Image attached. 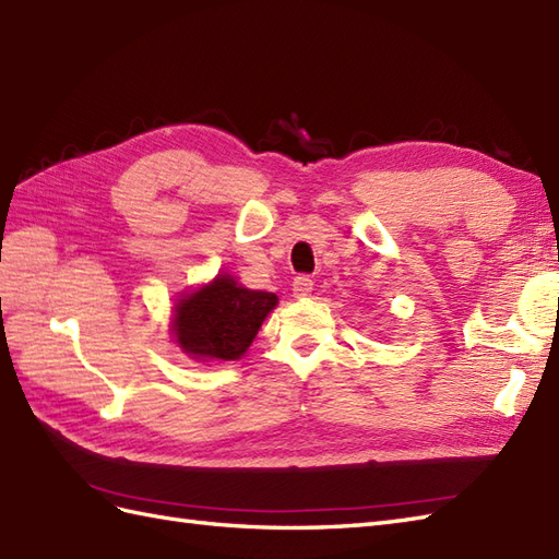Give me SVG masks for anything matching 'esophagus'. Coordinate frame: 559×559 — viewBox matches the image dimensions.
I'll return each mask as SVG.
<instances>
[{"instance_id":"34e87169","label":"esophagus","mask_w":559,"mask_h":559,"mask_svg":"<svg viewBox=\"0 0 559 559\" xmlns=\"http://www.w3.org/2000/svg\"><path fill=\"white\" fill-rule=\"evenodd\" d=\"M292 292L296 298H304V296H310L312 294V280L306 277V275H298L292 284Z\"/></svg>"}]
</instances>
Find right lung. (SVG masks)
Masks as SVG:
<instances>
[{
  "mask_svg": "<svg viewBox=\"0 0 559 559\" xmlns=\"http://www.w3.org/2000/svg\"><path fill=\"white\" fill-rule=\"evenodd\" d=\"M277 296L247 289L233 275H217L175 304L173 334L177 346L199 362L241 358L261 330Z\"/></svg>",
  "mask_w": 559,
  "mask_h": 559,
  "instance_id": "add662e5",
  "label": "right lung"
}]
</instances>
